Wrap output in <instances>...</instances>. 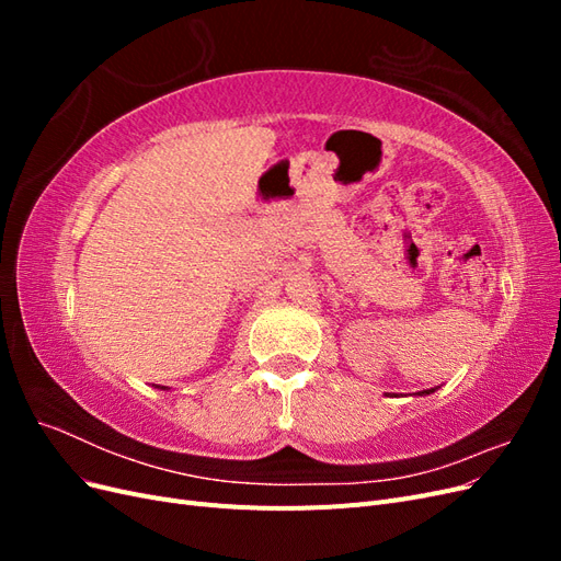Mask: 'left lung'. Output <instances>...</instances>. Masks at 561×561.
Listing matches in <instances>:
<instances>
[{
  "label": "left lung",
  "mask_w": 561,
  "mask_h": 561,
  "mask_svg": "<svg viewBox=\"0 0 561 561\" xmlns=\"http://www.w3.org/2000/svg\"><path fill=\"white\" fill-rule=\"evenodd\" d=\"M431 393H435V388H428V390H419L416 396H431Z\"/></svg>",
  "instance_id": "1"
}]
</instances>
